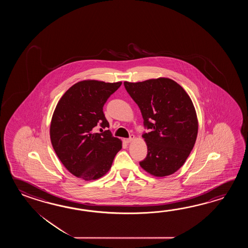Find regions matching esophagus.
Listing matches in <instances>:
<instances>
[{"label": "esophagus", "mask_w": 248, "mask_h": 248, "mask_svg": "<svg viewBox=\"0 0 248 248\" xmlns=\"http://www.w3.org/2000/svg\"><path fill=\"white\" fill-rule=\"evenodd\" d=\"M136 139V137L134 135H131L129 138H126V139H124V142H126V143H129V142H131L132 141H134Z\"/></svg>", "instance_id": "1"}]
</instances>
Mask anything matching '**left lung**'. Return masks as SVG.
I'll list each match as a JSON object with an SVG mask.
<instances>
[{
	"instance_id": "left-lung-1",
	"label": "left lung",
	"mask_w": 248,
	"mask_h": 248,
	"mask_svg": "<svg viewBox=\"0 0 248 248\" xmlns=\"http://www.w3.org/2000/svg\"><path fill=\"white\" fill-rule=\"evenodd\" d=\"M124 86L150 129L142 135L148 153L141 168L157 177L174 174L189 157L198 135L199 122L190 96L177 82L164 77L125 81Z\"/></svg>"
}]
</instances>
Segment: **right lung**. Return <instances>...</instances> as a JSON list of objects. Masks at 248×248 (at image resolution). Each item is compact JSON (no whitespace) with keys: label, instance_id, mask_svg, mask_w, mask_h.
<instances>
[{"label":"right lung","instance_id":"add662e5","mask_svg":"<svg viewBox=\"0 0 248 248\" xmlns=\"http://www.w3.org/2000/svg\"><path fill=\"white\" fill-rule=\"evenodd\" d=\"M85 79L73 85L58 101L49 135L53 149L64 168L85 181L96 180L110 170L122 142L112 137L103 107L122 85ZM100 124L101 133H95Z\"/></svg>","mask_w":248,"mask_h":248}]
</instances>
